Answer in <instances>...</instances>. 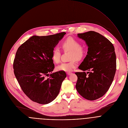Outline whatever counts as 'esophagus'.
I'll list each match as a JSON object with an SVG mask.
<instances>
[{
  "label": "esophagus",
  "mask_w": 128,
  "mask_h": 128,
  "mask_svg": "<svg viewBox=\"0 0 128 128\" xmlns=\"http://www.w3.org/2000/svg\"><path fill=\"white\" fill-rule=\"evenodd\" d=\"M72 74V72H67V74H68V76L71 75Z\"/></svg>",
  "instance_id": "esophagus-1"
}]
</instances>
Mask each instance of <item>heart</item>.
Returning a JSON list of instances; mask_svg holds the SVG:
<instances>
[{"mask_svg": "<svg viewBox=\"0 0 128 128\" xmlns=\"http://www.w3.org/2000/svg\"><path fill=\"white\" fill-rule=\"evenodd\" d=\"M62 47L65 51H71L70 60L71 61L68 62H64L56 67L58 71L70 72L77 66L76 60H80L84 56L85 50L81 46L80 43L77 40L68 37L62 44ZM61 52L58 48H55L52 50V58L56 64L60 62V60Z\"/></svg>", "mask_w": 128, "mask_h": 128, "instance_id": "1", "label": "heart"}]
</instances>
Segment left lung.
<instances>
[{
  "label": "left lung",
  "instance_id": "left-lung-1",
  "mask_svg": "<svg viewBox=\"0 0 128 128\" xmlns=\"http://www.w3.org/2000/svg\"><path fill=\"white\" fill-rule=\"evenodd\" d=\"M88 46L87 54L78 67L84 72H76V89L89 100L103 96L111 85L116 70V56L113 44L107 38L94 31L78 34ZM85 70H91L87 76Z\"/></svg>",
  "mask_w": 128,
  "mask_h": 128
}]
</instances>
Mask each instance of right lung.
<instances>
[{
    "instance_id": "add662e5",
    "label": "right lung",
    "mask_w": 128,
    "mask_h": 128,
    "mask_svg": "<svg viewBox=\"0 0 128 128\" xmlns=\"http://www.w3.org/2000/svg\"><path fill=\"white\" fill-rule=\"evenodd\" d=\"M66 33L33 36L18 48L13 62L15 77L24 93L33 101L46 104L58 95L64 72L51 74L54 65L52 58V50ZM50 74V77L47 78Z\"/></svg>"
}]
</instances>
